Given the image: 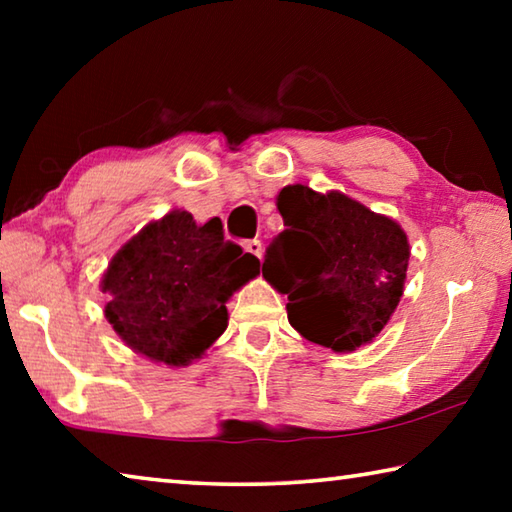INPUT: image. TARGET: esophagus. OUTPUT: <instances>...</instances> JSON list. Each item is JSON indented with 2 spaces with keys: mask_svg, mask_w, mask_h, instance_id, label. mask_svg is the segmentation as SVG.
Returning a JSON list of instances; mask_svg holds the SVG:
<instances>
[{
  "mask_svg": "<svg viewBox=\"0 0 512 512\" xmlns=\"http://www.w3.org/2000/svg\"><path fill=\"white\" fill-rule=\"evenodd\" d=\"M244 250H246V253L253 255V257L262 259V241H257V239H248V241H244Z\"/></svg>",
  "mask_w": 512,
  "mask_h": 512,
  "instance_id": "34e87169",
  "label": "esophagus"
}]
</instances>
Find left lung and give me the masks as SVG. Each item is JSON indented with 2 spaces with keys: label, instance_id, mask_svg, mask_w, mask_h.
I'll use <instances>...</instances> for the list:
<instances>
[{
  "label": "left lung",
  "instance_id": "1",
  "mask_svg": "<svg viewBox=\"0 0 512 512\" xmlns=\"http://www.w3.org/2000/svg\"><path fill=\"white\" fill-rule=\"evenodd\" d=\"M284 228L262 275L289 296V323L334 352L372 343L395 314L409 268V237L391 216L341 192L287 185L275 198Z\"/></svg>",
  "mask_w": 512,
  "mask_h": 512
}]
</instances>
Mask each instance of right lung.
Wrapping results in <instances>:
<instances>
[{
    "label": "right lung",
    "instance_id": "right-lung-1",
    "mask_svg": "<svg viewBox=\"0 0 512 512\" xmlns=\"http://www.w3.org/2000/svg\"><path fill=\"white\" fill-rule=\"evenodd\" d=\"M259 275V259L187 210L149 221L112 255L101 277L103 314L140 357L169 368L201 359L228 327L225 302Z\"/></svg>",
    "mask_w": 512,
    "mask_h": 512
}]
</instances>
